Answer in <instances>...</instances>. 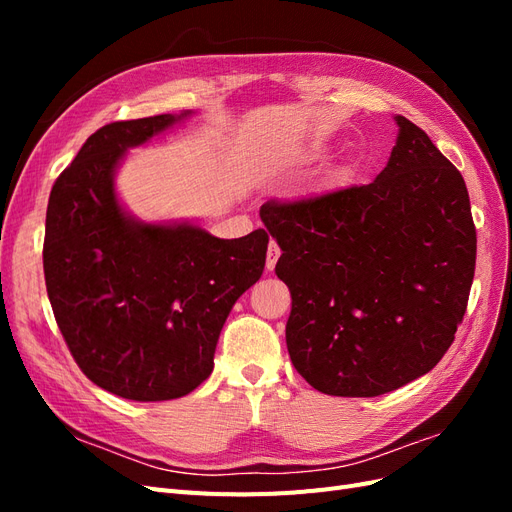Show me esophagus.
I'll return each instance as SVG.
<instances>
[{
	"instance_id": "esophagus-1",
	"label": "esophagus",
	"mask_w": 512,
	"mask_h": 512,
	"mask_svg": "<svg viewBox=\"0 0 512 512\" xmlns=\"http://www.w3.org/2000/svg\"><path fill=\"white\" fill-rule=\"evenodd\" d=\"M280 254H282L280 245H277L275 241H271V243H269V250H267V271H273V269H275L277 258H280Z\"/></svg>"
}]
</instances>
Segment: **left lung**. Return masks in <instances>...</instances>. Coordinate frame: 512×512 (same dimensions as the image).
Returning <instances> with one entry per match:
<instances>
[{"instance_id": "left-lung-1", "label": "left lung", "mask_w": 512, "mask_h": 512, "mask_svg": "<svg viewBox=\"0 0 512 512\" xmlns=\"http://www.w3.org/2000/svg\"><path fill=\"white\" fill-rule=\"evenodd\" d=\"M395 121L389 164L371 183L260 207L292 297L290 361L327 395L376 397L425 376L468 307L476 228L466 181L421 128Z\"/></svg>"}]
</instances>
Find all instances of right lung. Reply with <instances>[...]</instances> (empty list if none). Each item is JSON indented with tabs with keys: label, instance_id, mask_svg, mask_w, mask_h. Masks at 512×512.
Here are the masks:
<instances>
[{
	"label": "right lung",
	"instance_id": "1",
	"mask_svg": "<svg viewBox=\"0 0 512 512\" xmlns=\"http://www.w3.org/2000/svg\"><path fill=\"white\" fill-rule=\"evenodd\" d=\"M192 113L115 121L91 134L53 185L44 280L83 374L132 401L192 393L213 371L232 305L265 269L269 235L218 239L190 222L147 224L121 207L115 170Z\"/></svg>",
	"mask_w": 512,
	"mask_h": 512
}]
</instances>
